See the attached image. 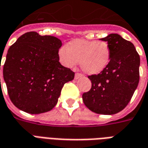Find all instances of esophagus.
<instances>
[{
    "label": "esophagus",
    "mask_w": 148,
    "mask_h": 148,
    "mask_svg": "<svg viewBox=\"0 0 148 148\" xmlns=\"http://www.w3.org/2000/svg\"><path fill=\"white\" fill-rule=\"evenodd\" d=\"M82 76H83L82 74H75V76H74V79H75V80H77V79H79V78L82 77Z\"/></svg>",
    "instance_id": "34e87169"
}]
</instances>
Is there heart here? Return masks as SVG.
Returning <instances> with one entry per match:
<instances>
[{"label":"heart","instance_id":"heart-1","mask_svg":"<svg viewBox=\"0 0 148 148\" xmlns=\"http://www.w3.org/2000/svg\"><path fill=\"white\" fill-rule=\"evenodd\" d=\"M59 61L64 66L74 68L77 63L85 74H100L111 60L110 47L104 41L77 39L68 42L66 48L58 50Z\"/></svg>","mask_w":148,"mask_h":148}]
</instances>
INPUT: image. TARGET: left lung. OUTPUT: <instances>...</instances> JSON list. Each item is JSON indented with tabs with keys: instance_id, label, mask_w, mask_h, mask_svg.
I'll return each mask as SVG.
<instances>
[{
	"instance_id": "8db88e82",
	"label": "left lung",
	"mask_w": 148,
	"mask_h": 148,
	"mask_svg": "<svg viewBox=\"0 0 148 148\" xmlns=\"http://www.w3.org/2000/svg\"><path fill=\"white\" fill-rule=\"evenodd\" d=\"M100 40L110 47L111 60L99 74L89 76L92 87L82 94V100L93 112L116 114L127 106L138 86L140 55L132 42L118 34H109Z\"/></svg>"
}]
</instances>
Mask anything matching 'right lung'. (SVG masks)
<instances>
[{
    "label": "right lung",
    "mask_w": 148,
    "mask_h": 148,
    "mask_svg": "<svg viewBox=\"0 0 148 148\" xmlns=\"http://www.w3.org/2000/svg\"><path fill=\"white\" fill-rule=\"evenodd\" d=\"M62 45L56 37L30 32L9 47L3 76L8 96L16 108L39 114L56 106L63 85L74 77V72L59 62Z\"/></svg>",
    "instance_id": "right-lung-1"
}]
</instances>
